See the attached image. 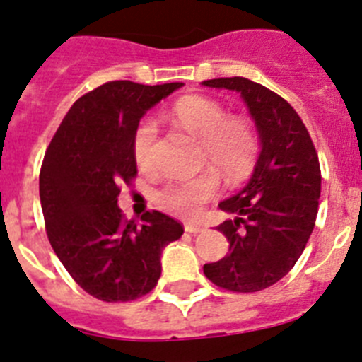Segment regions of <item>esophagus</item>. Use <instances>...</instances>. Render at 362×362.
Returning a JSON list of instances; mask_svg holds the SVG:
<instances>
[{"mask_svg":"<svg viewBox=\"0 0 362 362\" xmlns=\"http://www.w3.org/2000/svg\"><path fill=\"white\" fill-rule=\"evenodd\" d=\"M184 229H185V231H187V233H191V235L202 233V231H204L202 226H200V224H191V222H187V224L184 226Z\"/></svg>","mask_w":362,"mask_h":362,"instance_id":"1","label":"esophagus"}]
</instances>
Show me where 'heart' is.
<instances>
[{"label": "heart", "instance_id": "heart-1", "mask_svg": "<svg viewBox=\"0 0 362 362\" xmlns=\"http://www.w3.org/2000/svg\"><path fill=\"white\" fill-rule=\"evenodd\" d=\"M173 120L191 136L202 142V162L228 184L237 185L250 177L259 158L260 140L255 127L244 118H229L218 102L204 96H185L171 109ZM156 124L149 118L138 124L133 136V153L144 171L156 165ZM206 171L194 178H178L156 193V202L173 215L193 218L204 204L218 194V177Z\"/></svg>", "mask_w": 362, "mask_h": 362}]
</instances>
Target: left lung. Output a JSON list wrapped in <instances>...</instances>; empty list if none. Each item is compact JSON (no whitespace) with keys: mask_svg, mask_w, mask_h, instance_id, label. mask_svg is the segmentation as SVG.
Instances as JSON below:
<instances>
[{"mask_svg":"<svg viewBox=\"0 0 362 362\" xmlns=\"http://www.w3.org/2000/svg\"><path fill=\"white\" fill-rule=\"evenodd\" d=\"M202 86L237 90L260 140L247 184L218 204L235 215L216 228L228 238L229 253L204 264V275L224 290L260 291L293 268L312 235L320 197L319 156L300 116L273 90L240 76Z\"/></svg>","mask_w":362,"mask_h":362,"instance_id":"obj_1","label":"left lung"}]
</instances>
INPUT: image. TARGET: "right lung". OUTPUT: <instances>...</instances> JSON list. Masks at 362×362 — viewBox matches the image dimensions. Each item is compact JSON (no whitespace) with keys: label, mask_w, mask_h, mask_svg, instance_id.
Here are the masks:
<instances>
[{"label":"right lung","mask_w":362,"mask_h":362,"mask_svg":"<svg viewBox=\"0 0 362 362\" xmlns=\"http://www.w3.org/2000/svg\"><path fill=\"white\" fill-rule=\"evenodd\" d=\"M184 83L109 81L69 109L45 153L40 200L50 246L93 297L125 303L149 293L162 273V250L184 233L160 211L125 220L120 185L136 177L133 136L142 116Z\"/></svg>","instance_id":"obj_1"}]
</instances>
